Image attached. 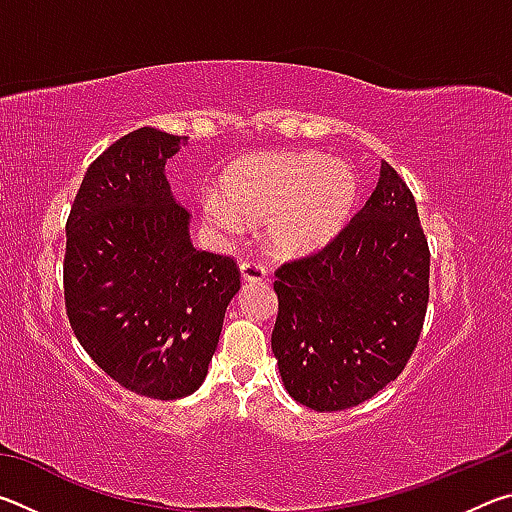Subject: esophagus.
I'll list each match as a JSON object with an SVG mask.
<instances>
[{
	"label": "esophagus",
	"mask_w": 512,
	"mask_h": 512,
	"mask_svg": "<svg viewBox=\"0 0 512 512\" xmlns=\"http://www.w3.org/2000/svg\"><path fill=\"white\" fill-rule=\"evenodd\" d=\"M241 277H244V282H262L266 280V268L255 262V259H250V262H241Z\"/></svg>",
	"instance_id": "1"
}]
</instances>
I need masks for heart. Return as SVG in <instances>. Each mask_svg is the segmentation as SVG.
I'll return each instance as SVG.
<instances>
[{
    "label": "heart",
    "mask_w": 512,
    "mask_h": 512,
    "mask_svg": "<svg viewBox=\"0 0 512 512\" xmlns=\"http://www.w3.org/2000/svg\"><path fill=\"white\" fill-rule=\"evenodd\" d=\"M221 192L223 198H201L207 221L225 232H237L241 219L266 223L268 244L293 257L327 246L345 228L359 201V178L316 151L259 153L223 173Z\"/></svg>",
    "instance_id": "b5f03b06"
}]
</instances>
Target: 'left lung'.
<instances>
[{"instance_id": "8db88e82", "label": "left lung", "mask_w": 512, "mask_h": 512, "mask_svg": "<svg viewBox=\"0 0 512 512\" xmlns=\"http://www.w3.org/2000/svg\"><path fill=\"white\" fill-rule=\"evenodd\" d=\"M429 246L418 207L391 164L329 244L275 271L271 345L293 400L343 411L400 375L429 302Z\"/></svg>"}]
</instances>
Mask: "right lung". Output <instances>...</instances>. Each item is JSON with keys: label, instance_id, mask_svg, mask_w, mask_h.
Instances as JSON below:
<instances>
[{"label": "right lung", "instance_id": "right-lung-1", "mask_svg": "<svg viewBox=\"0 0 512 512\" xmlns=\"http://www.w3.org/2000/svg\"><path fill=\"white\" fill-rule=\"evenodd\" d=\"M187 137L137 128L88 171L67 219L65 309L92 361L137 395L180 400L203 384L241 287L232 257L198 250L164 164Z\"/></svg>", "mask_w": 512, "mask_h": 512}]
</instances>
